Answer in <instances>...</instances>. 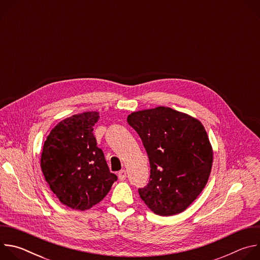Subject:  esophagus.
<instances>
[{"label":"esophagus","instance_id":"obj_1","mask_svg":"<svg viewBox=\"0 0 260 260\" xmlns=\"http://www.w3.org/2000/svg\"><path fill=\"white\" fill-rule=\"evenodd\" d=\"M118 178H119V180H121V181L125 180V178H126V171H125V170H121V171L118 173Z\"/></svg>","mask_w":260,"mask_h":260}]
</instances>
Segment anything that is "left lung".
<instances>
[{
  "mask_svg": "<svg viewBox=\"0 0 260 260\" xmlns=\"http://www.w3.org/2000/svg\"><path fill=\"white\" fill-rule=\"evenodd\" d=\"M127 123L138 133L150 164L149 182L139 194L160 216L183 212L208 182L213 151L203 124L169 107L134 112Z\"/></svg>",
  "mask_w": 260,
  "mask_h": 260,
  "instance_id": "left-lung-1",
  "label": "left lung"
}]
</instances>
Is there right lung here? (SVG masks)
<instances>
[{"label":"right lung","mask_w":260,"mask_h":260,"mask_svg":"<svg viewBox=\"0 0 260 260\" xmlns=\"http://www.w3.org/2000/svg\"><path fill=\"white\" fill-rule=\"evenodd\" d=\"M98 112H84L60 121L44 142L41 169L61 204L80 211L100 203L117 176L109 171L96 146L93 125Z\"/></svg>","instance_id":"obj_1"}]
</instances>
